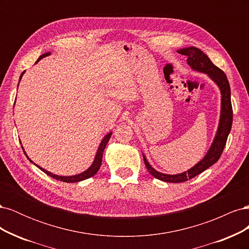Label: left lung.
<instances>
[{
	"label": "left lung",
	"instance_id": "1",
	"mask_svg": "<svg viewBox=\"0 0 249 249\" xmlns=\"http://www.w3.org/2000/svg\"><path fill=\"white\" fill-rule=\"evenodd\" d=\"M179 54L185 55L188 57L187 63L189 64L193 70L198 71L200 72H205L208 76L212 79L216 84L219 86L221 91V115H220V122L219 126L216 133L215 139L211 145L209 152L205 156L203 159L198 162L195 166H193L191 169L187 170L186 172L179 173V175H165V173H161L159 171L155 170L149 163L147 162L146 158L143 156V160H144V164L149 171L150 175L155 177L156 178L163 180V182L167 183H183L186 180L193 178L196 177L202 171L208 169L210 166H212L215 164L223 152V148L227 143L228 136L231 129L232 124V107L231 102V87L230 83L225 74L219 67L214 65L211 61L210 58L197 48H186L178 51Z\"/></svg>",
	"mask_w": 249,
	"mask_h": 249
}]
</instances>
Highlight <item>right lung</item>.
I'll list each match as a JSON object with an SVG mask.
<instances>
[{"label": "right lung", "instance_id": "add662e5", "mask_svg": "<svg viewBox=\"0 0 249 249\" xmlns=\"http://www.w3.org/2000/svg\"><path fill=\"white\" fill-rule=\"evenodd\" d=\"M49 55H50V53H46V54L41 55V56L38 58V60H37V61H36V63L38 62L39 60H41L43 57H47V56H49ZM24 72H25V71L21 72L19 81H20V79H21V77H22V74H24ZM111 135H112V133H109V134L106 135V136H105V138L102 140L101 144H100V146H99V149H97V152H96L95 159H94V161H93L91 166H90L86 171L80 173V175L71 176V177H60V176L53 175V173L50 172V171L44 170L43 168L39 167L38 165H36V166L38 167L39 169H41L44 173H47V175L50 176L51 178H55V179H58V180H61V182H65V183H77V182H80V180H83V179H86V178H91V177H93V176L95 175V173H96L97 171H99V169H100V167H101L102 160H103L104 149H105V147H106L107 143H108V141H109V139H110V137H111ZM21 147H22V146H21ZM22 150H24V148H22ZM24 153H25V150H24ZM25 155H26V153H25ZM26 156H27V155H26ZM27 158H28V156H27ZM28 159H29V158H28ZM29 160H30V159H29ZM30 161H31V160H30ZM31 162H32V161H31Z\"/></svg>", "mask_w": 249, "mask_h": 249}]
</instances>
